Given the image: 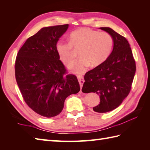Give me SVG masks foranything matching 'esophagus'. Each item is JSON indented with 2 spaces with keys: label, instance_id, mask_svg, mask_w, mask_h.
Returning a JSON list of instances; mask_svg holds the SVG:
<instances>
[{
  "label": "esophagus",
  "instance_id": "1",
  "mask_svg": "<svg viewBox=\"0 0 150 150\" xmlns=\"http://www.w3.org/2000/svg\"><path fill=\"white\" fill-rule=\"evenodd\" d=\"M77 79H78V81H79V84H80V86H81V89L82 87V85H83L84 82V77H82V76H78Z\"/></svg>",
  "mask_w": 150,
  "mask_h": 150
}]
</instances>
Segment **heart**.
I'll list each match as a JSON object with an SVG mask.
<instances>
[{
	"mask_svg": "<svg viewBox=\"0 0 150 150\" xmlns=\"http://www.w3.org/2000/svg\"><path fill=\"white\" fill-rule=\"evenodd\" d=\"M113 39L107 32H98L90 28H82L70 34L69 43L59 41L56 45L57 54L67 68L74 65L76 56L73 48L79 51V60L73 72L81 74L89 66L95 68L102 64L112 51Z\"/></svg>",
	"mask_w": 150,
	"mask_h": 150,
	"instance_id": "heart-1",
	"label": "heart"
}]
</instances>
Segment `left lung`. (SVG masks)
Here are the masks:
<instances>
[{
    "label": "left lung",
    "instance_id": "1",
    "mask_svg": "<svg viewBox=\"0 0 150 150\" xmlns=\"http://www.w3.org/2000/svg\"><path fill=\"white\" fill-rule=\"evenodd\" d=\"M99 29L113 37V50L102 64L86 73L82 91L99 95L100 104L93 110L97 113H106L119 107L128 95L136 66L126 38L110 28L102 27Z\"/></svg>",
    "mask_w": 150,
    "mask_h": 150
}]
</instances>
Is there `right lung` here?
Returning a JSON list of instances; mask_svg holds the SVG:
<instances>
[{"label": "right lung", "mask_w": 150, "mask_h": 150, "mask_svg": "<svg viewBox=\"0 0 150 150\" xmlns=\"http://www.w3.org/2000/svg\"><path fill=\"white\" fill-rule=\"evenodd\" d=\"M69 24L45 27L28 38L16 58L15 78L24 101L40 115L61 112L66 98L80 91L77 78L66 74L56 45Z\"/></svg>", "instance_id": "1"}]
</instances>
